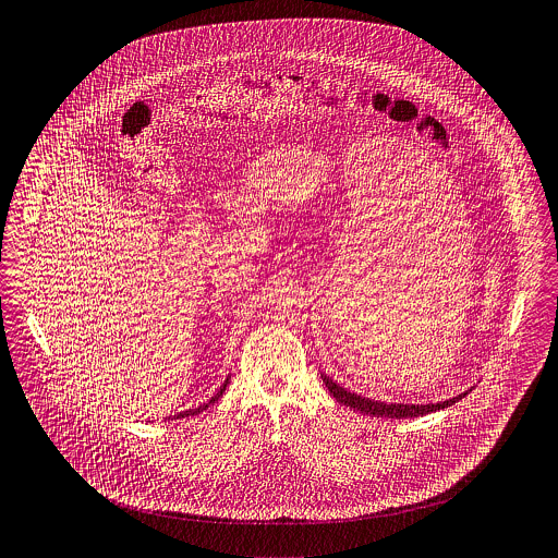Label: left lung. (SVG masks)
Here are the masks:
<instances>
[{
	"label": "left lung",
	"instance_id": "1",
	"mask_svg": "<svg viewBox=\"0 0 558 558\" xmlns=\"http://www.w3.org/2000/svg\"><path fill=\"white\" fill-rule=\"evenodd\" d=\"M319 373H322V379H324L328 392H330L339 403L352 407V409L360 411V413L375 415V417H395V420H401V417H420V415L435 413V411H441V409H446V407L454 405V403H458L460 399H464V397L473 390V386H471L469 390L460 392V395L448 399V401L426 403V405H424V403H422V405H420V403H386V401H375V399H368V397H362V395H357V392H352V390L339 386V384H337L332 377H328L324 371H319Z\"/></svg>",
	"mask_w": 558,
	"mask_h": 558
}]
</instances>
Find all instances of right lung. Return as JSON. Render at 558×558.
<instances>
[{
	"label": "right lung",
	"instance_id": "add662e5",
	"mask_svg": "<svg viewBox=\"0 0 558 558\" xmlns=\"http://www.w3.org/2000/svg\"><path fill=\"white\" fill-rule=\"evenodd\" d=\"M228 381H230V375L226 377L223 386H221V388H219V390H217V392H215V395H213V397H210V399H208L204 405L196 407V409H187V411H179L174 417H177V420H179V417H190V415H196V413H201V411H204V409H208V407L213 405L215 401H219V399L223 397V392H226V388H228Z\"/></svg>",
	"mask_w": 558,
	"mask_h": 558
}]
</instances>
